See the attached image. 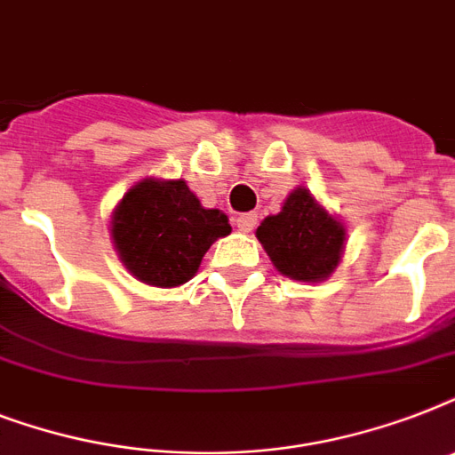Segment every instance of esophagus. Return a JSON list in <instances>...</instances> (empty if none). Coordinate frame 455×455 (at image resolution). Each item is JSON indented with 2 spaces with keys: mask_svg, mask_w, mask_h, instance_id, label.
Wrapping results in <instances>:
<instances>
[{
  "mask_svg": "<svg viewBox=\"0 0 455 455\" xmlns=\"http://www.w3.org/2000/svg\"><path fill=\"white\" fill-rule=\"evenodd\" d=\"M235 227H238L241 234H250V231L257 227V214L255 212L238 214V217H235Z\"/></svg>",
  "mask_w": 455,
  "mask_h": 455,
  "instance_id": "1",
  "label": "esophagus"
}]
</instances>
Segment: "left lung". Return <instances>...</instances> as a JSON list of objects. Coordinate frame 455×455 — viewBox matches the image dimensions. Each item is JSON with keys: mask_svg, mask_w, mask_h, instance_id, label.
<instances>
[{"mask_svg": "<svg viewBox=\"0 0 455 455\" xmlns=\"http://www.w3.org/2000/svg\"><path fill=\"white\" fill-rule=\"evenodd\" d=\"M257 238L283 276L323 281L338 267L345 248V228L332 220L307 188L288 196L283 210L267 217Z\"/></svg>", "mask_w": 455, "mask_h": 455, "instance_id": "left-lung-1", "label": "left lung"}]
</instances>
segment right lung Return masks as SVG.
Masks as SVG:
<instances>
[{"label":"right lung","mask_w":455,"mask_h":455,"mask_svg":"<svg viewBox=\"0 0 455 455\" xmlns=\"http://www.w3.org/2000/svg\"><path fill=\"white\" fill-rule=\"evenodd\" d=\"M110 231L132 276L174 288L198 271L210 245L231 234V227L227 214L200 205L181 179H146L117 205Z\"/></svg>","instance_id":"right-lung-1"}]
</instances>
